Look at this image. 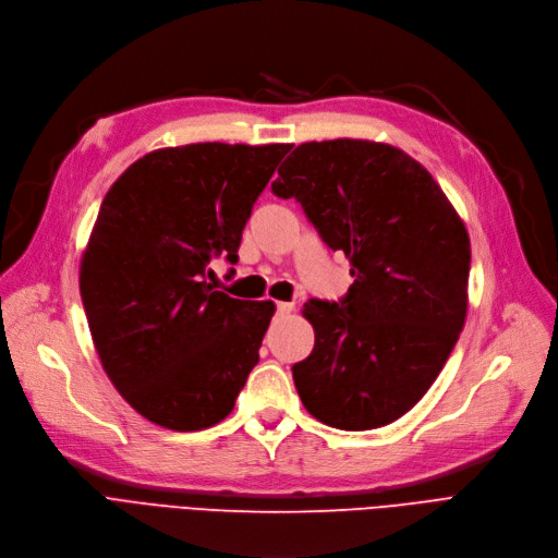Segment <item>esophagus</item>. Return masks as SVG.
<instances>
[{
  "label": "esophagus",
  "mask_w": 558,
  "mask_h": 558,
  "mask_svg": "<svg viewBox=\"0 0 558 558\" xmlns=\"http://www.w3.org/2000/svg\"><path fill=\"white\" fill-rule=\"evenodd\" d=\"M275 306H277V313H281V315H283V313H290V311H293V308H295V306H293V304H290V302H277Z\"/></svg>",
  "instance_id": "esophagus-1"
}]
</instances>
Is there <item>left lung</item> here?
I'll return each mask as SVG.
<instances>
[{
    "label": "left lung",
    "instance_id": "left-lung-1",
    "mask_svg": "<svg viewBox=\"0 0 558 558\" xmlns=\"http://www.w3.org/2000/svg\"><path fill=\"white\" fill-rule=\"evenodd\" d=\"M272 193L302 204L354 277L340 302L304 304L315 344L293 365L300 400L336 429L384 427L432 388L465 325V225L415 158L373 141L295 147Z\"/></svg>",
    "mask_w": 558,
    "mask_h": 558
}]
</instances>
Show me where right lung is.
<instances>
[{
  "label": "right lung",
  "instance_id": "right-lung-1",
  "mask_svg": "<svg viewBox=\"0 0 558 558\" xmlns=\"http://www.w3.org/2000/svg\"><path fill=\"white\" fill-rule=\"evenodd\" d=\"M290 145L195 143L145 154L106 193L78 288L118 392L172 432L225 420L258 363L275 304L206 283L238 260L252 206Z\"/></svg>",
  "mask_w": 558,
  "mask_h": 558
}]
</instances>
